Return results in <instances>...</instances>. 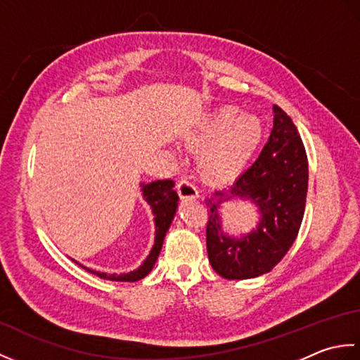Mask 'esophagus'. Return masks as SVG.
I'll list each match as a JSON object with an SVG mask.
<instances>
[{
    "label": "esophagus",
    "mask_w": 360,
    "mask_h": 360,
    "mask_svg": "<svg viewBox=\"0 0 360 360\" xmlns=\"http://www.w3.org/2000/svg\"><path fill=\"white\" fill-rule=\"evenodd\" d=\"M176 188H178V193L181 198H196L198 196V188L195 187V184L190 179L187 178H182L178 186H176Z\"/></svg>",
    "instance_id": "esophagus-1"
}]
</instances>
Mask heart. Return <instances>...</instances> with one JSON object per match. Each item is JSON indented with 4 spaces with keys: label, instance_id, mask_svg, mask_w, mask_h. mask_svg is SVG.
<instances>
[{
    "label": "heart",
    "instance_id": "obj_1",
    "mask_svg": "<svg viewBox=\"0 0 360 360\" xmlns=\"http://www.w3.org/2000/svg\"><path fill=\"white\" fill-rule=\"evenodd\" d=\"M264 128L254 114H243L238 106L226 105L213 111L192 137L195 148L204 150L201 172L212 179H226L238 173L262 143Z\"/></svg>",
    "mask_w": 360,
    "mask_h": 360
}]
</instances>
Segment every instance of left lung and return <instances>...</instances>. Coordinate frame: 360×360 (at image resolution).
Instances as JSON below:
<instances>
[{"label": "left lung", "instance_id": "8db88e82", "mask_svg": "<svg viewBox=\"0 0 360 360\" xmlns=\"http://www.w3.org/2000/svg\"><path fill=\"white\" fill-rule=\"evenodd\" d=\"M274 128L259 156L229 190H215L207 205V252L213 269L227 280H246L269 272L292 246L304 213L308 156L298 129L278 105ZM249 197L260 207L262 221L240 240L222 233L217 207L229 197Z\"/></svg>", "mask_w": 360, "mask_h": 360}]
</instances>
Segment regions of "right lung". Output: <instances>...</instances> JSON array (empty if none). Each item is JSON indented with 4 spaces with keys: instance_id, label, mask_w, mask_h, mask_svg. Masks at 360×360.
Masks as SVG:
<instances>
[{
    "instance_id": "add662e5",
    "label": "right lung",
    "mask_w": 360,
    "mask_h": 360,
    "mask_svg": "<svg viewBox=\"0 0 360 360\" xmlns=\"http://www.w3.org/2000/svg\"><path fill=\"white\" fill-rule=\"evenodd\" d=\"M173 187H174V182L172 179L153 181L150 184H142V193H143L145 201L151 205L153 213H155L156 217L155 218L156 238H155V246H153L150 255L145 258V262L137 267L136 271H131L128 274H120V275L105 274V272L88 269V267L80 264L83 269L97 275V277L105 278V280H112V281H137L143 278L145 275H148L159 257L165 233L172 224V219L176 213V207H178V193L174 192Z\"/></svg>"
}]
</instances>
